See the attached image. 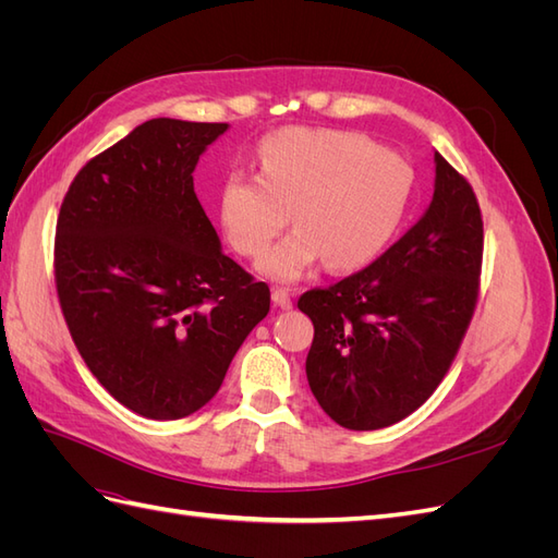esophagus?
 Instances as JSON below:
<instances>
[{
  "instance_id": "esophagus-1",
  "label": "esophagus",
  "mask_w": 558,
  "mask_h": 558,
  "mask_svg": "<svg viewBox=\"0 0 558 558\" xmlns=\"http://www.w3.org/2000/svg\"><path fill=\"white\" fill-rule=\"evenodd\" d=\"M272 300H275V305L277 307H281V310H291L293 307V298H291V293L286 291V289H272Z\"/></svg>"
}]
</instances>
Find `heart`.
I'll return each mask as SVG.
<instances>
[{
    "label": "heart",
    "mask_w": 558,
    "mask_h": 558,
    "mask_svg": "<svg viewBox=\"0 0 558 558\" xmlns=\"http://www.w3.org/2000/svg\"><path fill=\"white\" fill-rule=\"evenodd\" d=\"M410 193V167L363 134L289 128L258 144V177H226L218 216L246 258H260L293 216L298 228L260 260V272L295 281L320 258L330 269L375 260L400 228Z\"/></svg>",
    "instance_id": "1"
}]
</instances>
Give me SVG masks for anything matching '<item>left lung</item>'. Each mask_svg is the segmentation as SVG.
<instances>
[{
  "instance_id": "8db88e82",
  "label": "left lung",
  "mask_w": 558,
  "mask_h": 558,
  "mask_svg": "<svg viewBox=\"0 0 558 558\" xmlns=\"http://www.w3.org/2000/svg\"><path fill=\"white\" fill-rule=\"evenodd\" d=\"M482 253L477 195L435 154L421 221L361 272L300 295L314 324L310 388L335 424L393 426L433 396L475 314Z\"/></svg>"
}]
</instances>
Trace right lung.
<instances>
[{"label": "right lung", "instance_id": "right-lung-1", "mask_svg": "<svg viewBox=\"0 0 558 558\" xmlns=\"http://www.w3.org/2000/svg\"><path fill=\"white\" fill-rule=\"evenodd\" d=\"M228 123L154 118L88 160L56 226L60 310L90 373L128 410L172 421L207 404L269 312L221 251L193 170Z\"/></svg>", "mask_w": 558, "mask_h": 558}]
</instances>
